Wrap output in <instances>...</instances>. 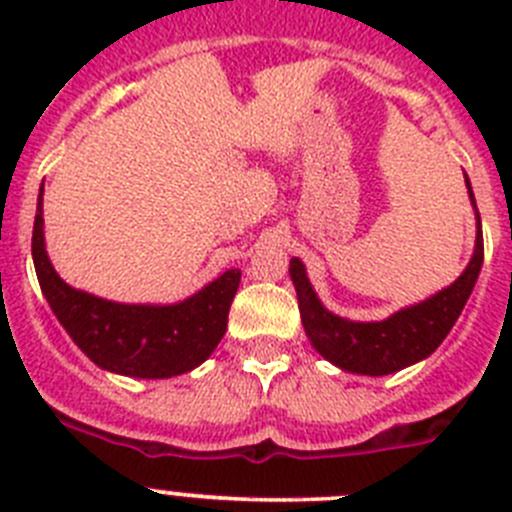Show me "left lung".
I'll return each mask as SVG.
<instances>
[{
	"instance_id": "left-lung-1",
	"label": "left lung",
	"mask_w": 512,
	"mask_h": 512,
	"mask_svg": "<svg viewBox=\"0 0 512 512\" xmlns=\"http://www.w3.org/2000/svg\"><path fill=\"white\" fill-rule=\"evenodd\" d=\"M469 194H472V187H469ZM482 259H485V241H482V230H477L472 261L451 287L420 305L395 312L382 323H351V320H343L325 310L307 282L305 266L300 259L289 261V274L295 282L302 325H305L312 346L346 372L382 377V374L400 372L405 366L431 356L441 346L472 295L474 282L482 269Z\"/></svg>"
}]
</instances>
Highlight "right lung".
I'll list each match as a JSON object with an SVG mask.
<instances>
[{
    "label": "right lung",
    "instance_id": "add662e5",
    "mask_svg": "<svg viewBox=\"0 0 512 512\" xmlns=\"http://www.w3.org/2000/svg\"><path fill=\"white\" fill-rule=\"evenodd\" d=\"M33 261L45 300L76 346L107 372L166 379L200 366L228 328L241 269L225 271L179 305H117L69 287L48 261L43 241V189L33 225Z\"/></svg>",
    "mask_w": 512,
    "mask_h": 512
}]
</instances>
